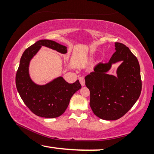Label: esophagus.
Instances as JSON below:
<instances>
[{"mask_svg": "<svg viewBox=\"0 0 154 154\" xmlns=\"http://www.w3.org/2000/svg\"><path fill=\"white\" fill-rule=\"evenodd\" d=\"M79 82H80L81 85L82 86H85V78L83 77H80L79 78Z\"/></svg>", "mask_w": 154, "mask_h": 154, "instance_id": "esophagus-1", "label": "esophagus"}]
</instances>
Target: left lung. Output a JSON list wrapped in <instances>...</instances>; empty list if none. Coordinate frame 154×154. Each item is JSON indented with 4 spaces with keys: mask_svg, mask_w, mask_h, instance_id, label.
Returning <instances> with one entry per match:
<instances>
[{
    "mask_svg": "<svg viewBox=\"0 0 154 154\" xmlns=\"http://www.w3.org/2000/svg\"><path fill=\"white\" fill-rule=\"evenodd\" d=\"M115 50L109 62L98 63L85 77L92 111L104 120H116L125 115L138 99L142 89L137 58L122 43H115ZM119 61L117 76L108 74L112 64Z\"/></svg>",
    "mask_w": 154,
    "mask_h": 154,
    "instance_id": "8db88e82",
    "label": "left lung"
}]
</instances>
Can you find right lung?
<instances>
[{"label":"right lung","mask_w":154,"mask_h":154,"mask_svg":"<svg viewBox=\"0 0 154 154\" xmlns=\"http://www.w3.org/2000/svg\"><path fill=\"white\" fill-rule=\"evenodd\" d=\"M42 46L63 54L67 53L66 46L54 40L37 41L23 53L16 75V85L21 98L32 112L41 117L56 118L66 111L72 96L80 89L81 85L78 79L69 84L62 77L42 85L33 82L29 73V63Z\"/></svg>","instance_id":"1"}]
</instances>
